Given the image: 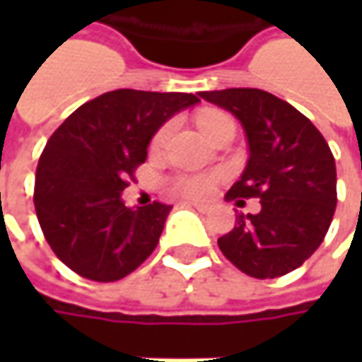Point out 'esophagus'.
<instances>
[{
	"instance_id": "34e87169",
	"label": "esophagus",
	"mask_w": 362,
	"mask_h": 362,
	"mask_svg": "<svg viewBox=\"0 0 362 362\" xmlns=\"http://www.w3.org/2000/svg\"><path fill=\"white\" fill-rule=\"evenodd\" d=\"M187 207H193V209H197V211H207V205L205 203H195V202H187L185 203Z\"/></svg>"
}]
</instances>
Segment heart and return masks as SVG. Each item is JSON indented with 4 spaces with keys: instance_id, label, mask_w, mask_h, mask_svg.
Wrapping results in <instances>:
<instances>
[{
    "instance_id": "heart-1",
    "label": "heart",
    "mask_w": 362,
    "mask_h": 362,
    "mask_svg": "<svg viewBox=\"0 0 362 362\" xmlns=\"http://www.w3.org/2000/svg\"><path fill=\"white\" fill-rule=\"evenodd\" d=\"M223 124H231V120L226 115H219V112H203L199 117V129L205 136H209L211 132L217 131L219 127ZM169 127L160 129L155 136V145L163 143V139L167 136ZM171 189L175 193H179L181 197H187V199H202L205 195L211 193L214 189V179L207 177V175H179L171 181Z\"/></svg>"
}]
</instances>
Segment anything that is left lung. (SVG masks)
<instances>
[{
	"label": "left lung",
	"mask_w": 362,
	"mask_h": 362,
	"mask_svg": "<svg viewBox=\"0 0 362 362\" xmlns=\"http://www.w3.org/2000/svg\"><path fill=\"white\" fill-rule=\"evenodd\" d=\"M240 120L250 157L228 199L259 197L217 245L259 280L296 270L327 235L337 207V165L320 131L292 105L257 88L199 92Z\"/></svg>",
	"instance_id": "left-lung-1"
}]
</instances>
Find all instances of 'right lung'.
<instances>
[{
    "mask_svg": "<svg viewBox=\"0 0 362 362\" xmlns=\"http://www.w3.org/2000/svg\"><path fill=\"white\" fill-rule=\"evenodd\" d=\"M199 98L120 88L76 108L49 136L35 171V214L54 254L80 276L115 282L159 243L171 205L127 207V177L151 139Z\"/></svg>",
    "mask_w": 362,
    "mask_h": 362,
    "instance_id": "add662e5",
    "label": "right lung"
}]
</instances>
